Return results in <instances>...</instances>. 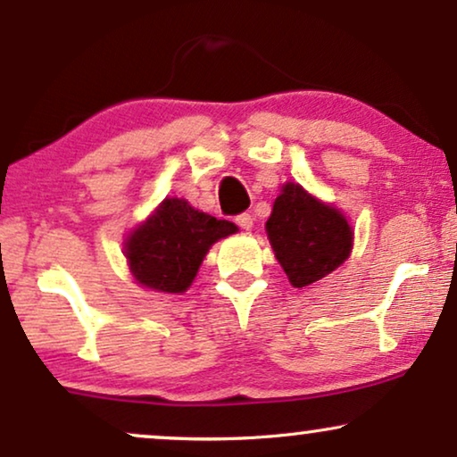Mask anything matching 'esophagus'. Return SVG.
Listing matches in <instances>:
<instances>
[{
    "mask_svg": "<svg viewBox=\"0 0 457 457\" xmlns=\"http://www.w3.org/2000/svg\"><path fill=\"white\" fill-rule=\"evenodd\" d=\"M235 222H237V227L239 228H244V230H250L252 228V224H254V216H252V213H239L237 218H235Z\"/></svg>",
    "mask_w": 457,
    "mask_h": 457,
    "instance_id": "esophagus-1",
    "label": "esophagus"
}]
</instances>
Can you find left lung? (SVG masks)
Returning <instances> with one entry per match:
<instances>
[{
	"mask_svg": "<svg viewBox=\"0 0 457 457\" xmlns=\"http://www.w3.org/2000/svg\"><path fill=\"white\" fill-rule=\"evenodd\" d=\"M275 256L292 286L313 284L349 256L353 233L335 207L315 201L298 184H286L267 220Z\"/></svg>",
	"mask_w": 457,
	"mask_h": 457,
	"instance_id": "obj_1",
	"label": "left lung"
}]
</instances>
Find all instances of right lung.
<instances>
[{"label":"right lung","instance_id":"1","mask_svg":"<svg viewBox=\"0 0 457 457\" xmlns=\"http://www.w3.org/2000/svg\"><path fill=\"white\" fill-rule=\"evenodd\" d=\"M237 227L190 207L184 199H165L135 228L125 254L133 278L145 288L184 292L193 284L207 250Z\"/></svg>","mask_w":457,"mask_h":457}]
</instances>
